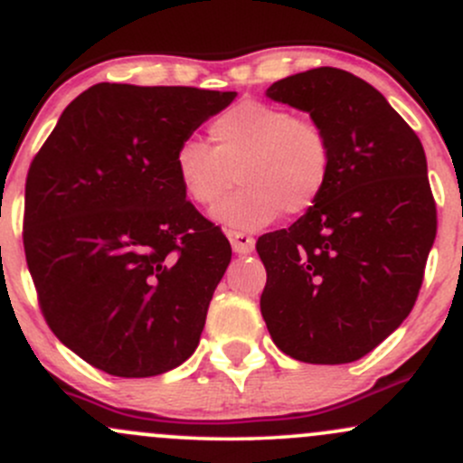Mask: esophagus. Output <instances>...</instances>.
<instances>
[{"label":"esophagus","instance_id":"1","mask_svg":"<svg viewBox=\"0 0 463 463\" xmlns=\"http://www.w3.org/2000/svg\"><path fill=\"white\" fill-rule=\"evenodd\" d=\"M228 240H231L232 250H235L237 255H250V252L255 250V240H252L250 235H246V232L228 231Z\"/></svg>","mask_w":463,"mask_h":463}]
</instances>
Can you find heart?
<instances>
[{
  "label": "heart",
  "mask_w": 463,
  "mask_h": 463,
  "mask_svg": "<svg viewBox=\"0 0 463 463\" xmlns=\"http://www.w3.org/2000/svg\"><path fill=\"white\" fill-rule=\"evenodd\" d=\"M213 146L184 140L174 157L182 191L197 206H213L237 182L241 189L215 208L228 228L255 231L317 206L329 175L332 140L321 123L281 105L240 100L208 125Z\"/></svg>",
  "instance_id": "b5f03b06"
}]
</instances>
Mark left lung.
Returning <instances> with one entry per match:
<instances>
[{"instance_id":"obj_1","label":"left lung","mask_w":463,"mask_h":463,"mask_svg":"<svg viewBox=\"0 0 463 463\" xmlns=\"http://www.w3.org/2000/svg\"><path fill=\"white\" fill-rule=\"evenodd\" d=\"M266 94L325 127L334 165L317 206L259 237L263 321L301 363H354L402 325L421 288L438 232L424 146L373 85L345 70H307Z\"/></svg>"}]
</instances>
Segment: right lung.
Masks as SVG:
<instances>
[{"label": "right lung", "instance_id": "add662e5", "mask_svg": "<svg viewBox=\"0 0 463 463\" xmlns=\"http://www.w3.org/2000/svg\"><path fill=\"white\" fill-rule=\"evenodd\" d=\"M235 96L91 85L34 156L25 261L45 323L91 367L149 378L195 352L232 250L186 202L174 157Z\"/></svg>", "mask_w": 463, "mask_h": 463}]
</instances>
